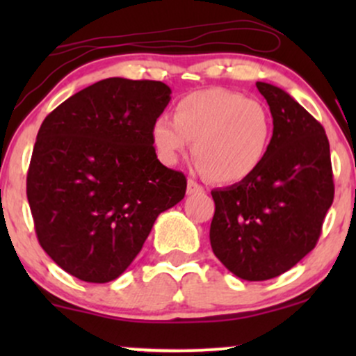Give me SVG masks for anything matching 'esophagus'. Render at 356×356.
Here are the masks:
<instances>
[{
    "mask_svg": "<svg viewBox=\"0 0 356 356\" xmlns=\"http://www.w3.org/2000/svg\"><path fill=\"white\" fill-rule=\"evenodd\" d=\"M201 192H204L202 186H199V184L195 181H192V179L187 181V194L192 195V194H201Z\"/></svg>",
    "mask_w": 356,
    "mask_h": 356,
    "instance_id": "1",
    "label": "esophagus"
}]
</instances>
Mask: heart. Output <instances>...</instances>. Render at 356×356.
Instances as JSON below:
<instances>
[{
    "label": "heart",
    "instance_id": "obj_1",
    "mask_svg": "<svg viewBox=\"0 0 356 356\" xmlns=\"http://www.w3.org/2000/svg\"><path fill=\"white\" fill-rule=\"evenodd\" d=\"M150 140L159 161L177 164L189 149L214 182L236 184L259 169L273 140V118L261 102L224 88L197 90L175 104L174 120L155 118Z\"/></svg>",
    "mask_w": 356,
    "mask_h": 356
}]
</instances>
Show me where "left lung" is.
I'll return each mask as SVG.
<instances>
[{
  "mask_svg": "<svg viewBox=\"0 0 356 356\" xmlns=\"http://www.w3.org/2000/svg\"><path fill=\"white\" fill-rule=\"evenodd\" d=\"M273 117L269 152L251 177L211 192V246L232 275L264 281L316 246L334 186L325 129L284 90L257 81Z\"/></svg>",
  "mask_w": 356,
  "mask_h": 356,
  "instance_id": "obj_1",
  "label": "left lung"
}]
</instances>
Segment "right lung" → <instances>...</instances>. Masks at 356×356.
<instances>
[{
	"mask_svg": "<svg viewBox=\"0 0 356 356\" xmlns=\"http://www.w3.org/2000/svg\"><path fill=\"white\" fill-rule=\"evenodd\" d=\"M170 93L162 81L115 76L80 90L43 120L26 195L40 244L68 275L117 280L157 216L186 195V175L162 165L150 140Z\"/></svg>",
	"mask_w": 356,
	"mask_h": 356,
	"instance_id": "obj_1",
	"label": "right lung"
}]
</instances>
